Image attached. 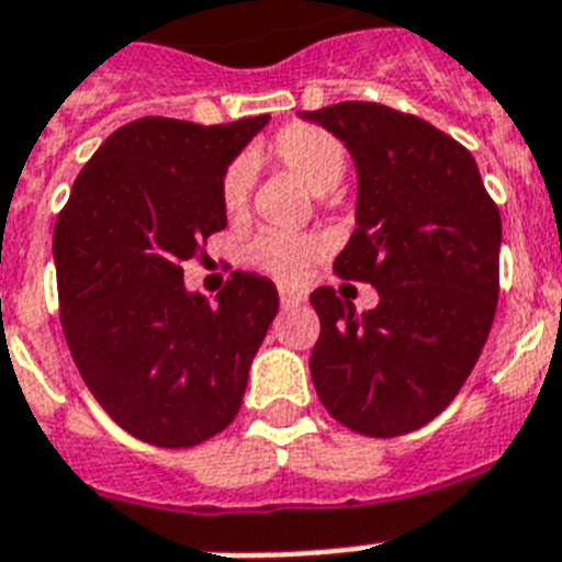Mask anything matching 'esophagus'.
Here are the masks:
<instances>
[{
    "label": "esophagus",
    "mask_w": 562,
    "mask_h": 562,
    "mask_svg": "<svg viewBox=\"0 0 562 562\" xmlns=\"http://www.w3.org/2000/svg\"><path fill=\"white\" fill-rule=\"evenodd\" d=\"M303 300H305L303 291L291 289V285H280V303H282V308H291V305H300V303H303Z\"/></svg>",
    "instance_id": "esophagus-1"
}]
</instances>
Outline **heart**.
<instances>
[{"label":"heart","mask_w":562,"mask_h":562,"mask_svg":"<svg viewBox=\"0 0 562 562\" xmlns=\"http://www.w3.org/2000/svg\"><path fill=\"white\" fill-rule=\"evenodd\" d=\"M268 159L277 168L294 173L311 193H328L342 182L348 171L346 145L337 136L328 134L319 125L296 122L285 125L268 145ZM248 193H251V173L248 165L234 162L225 168L220 182V200L223 211L237 220L248 209ZM319 254V243L314 237H294V234H259L248 245V262L262 271L280 277V280H296L311 259Z\"/></svg>","instance_id":"b5f03b06"}]
</instances>
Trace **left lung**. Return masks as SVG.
I'll return each mask as SVG.
<instances>
[{"mask_svg": "<svg viewBox=\"0 0 562 562\" xmlns=\"http://www.w3.org/2000/svg\"><path fill=\"white\" fill-rule=\"evenodd\" d=\"M303 120L342 139L357 165V228L334 273L380 294L360 317L331 285L311 294L319 317L311 380L351 431H417L463 389L492 331L499 211L474 157L431 122L376 102H339Z\"/></svg>", "mask_w": 562, "mask_h": 562, "instance_id": "8db88e82", "label": "left lung"}]
</instances>
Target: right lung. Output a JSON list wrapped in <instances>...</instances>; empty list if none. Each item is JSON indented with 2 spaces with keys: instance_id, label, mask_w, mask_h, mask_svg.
<instances>
[{
  "instance_id": "obj_1",
  "label": "right lung",
  "mask_w": 562,
  "mask_h": 562,
  "mask_svg": "<svg viewBox=\"0 0 562 562\" xmlns=\"http://www.w3.org/2000/svg\"><path fill=\"white\" fill-rule=\"evenodd\" d=\"M266 122H128L85 162L56 216L70 357L108 417L159 449H191L234 423L280 308L257 273H231L214 305L182 280V262L228 223L225 168Z\"/></svg>"
}]
</instances>
